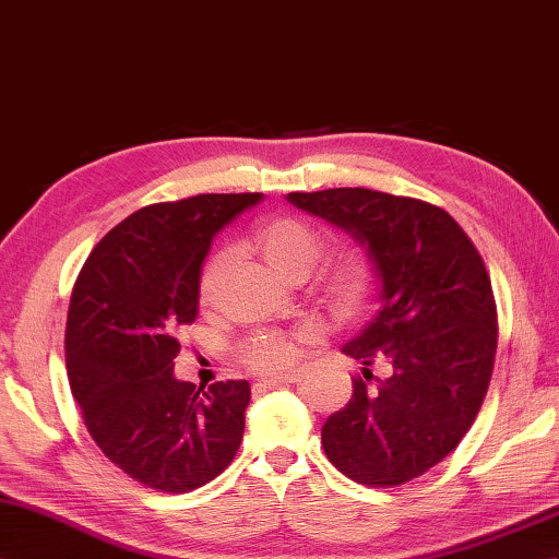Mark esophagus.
Segmentation results:
<instances>
[{"label":"esophagus","instance_id":"esophagus-1","mask_svg":"<svg viewBox=\"0 0 559 559\" xmlns=\"http://www.w3.org/2000/svg\"><path fill=\"white\" fill-rule=\"evenodd\" d=\"M298 381V373L296 371H286L280 376H270V379L263 381V385H282V383H296Z\"/></svg>","mask_w":559,"mask_h":559}]
</instances>
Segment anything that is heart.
<instances>
[{
  "mask_svg": "<svg viewBox=\"0 0 559 559\" xmlns=\"http://www.w3.org/2000/svg\"><path fill=\"white\" fill-rule=\"evenodd\" d=\"M251 247L284 280H306L326 251V235L308 218L277 214L261 221L251 233ZM230 251L218 249L202 265L198 296L202 306H214L221 296ZM373 263L367 253L350 251L331 263L320 277L322 304L336 320H353L365 310L373 292ZM239 355L255 371H284L298 359L296 343L280 331H259L247 338Z\"/></svg>",
  "mask_w": 559,
  "mask_h": 559,
  "instance_id": "obj_1",
  "label": "heart"
}]
</instances>
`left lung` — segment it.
Instances as JSON below:
<instances>
[{"label": "left lung", "instance_id": "1", "mask_svg": "<svg viewBox=\"0 0 559 559\" xmlns=\"http://www.w3.org/2000/svg\"><path fill=\"white\" fill-rule=\"evenodd\" d=\"M294 206L348 233L381 282V310L343 353L365 379L322 428L326 459L367 487L430 471L475 424L493 371L496 304L485 261L444 209L367 188L289 192ZM391 371L376 386L368 367Z\"/></svg>", "mask_w": 559, "mask_h": 559}]
</instances>
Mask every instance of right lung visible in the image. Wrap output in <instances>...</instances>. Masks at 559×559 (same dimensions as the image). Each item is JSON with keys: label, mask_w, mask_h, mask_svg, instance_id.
Wrapping results in <instances>:
<instances>
[{"label": "right lung", "mask_w": 559, "mask_h": 559, "mask_svg": "<svg viewBox=\"0 0 559 559\" xmlns=\"http://www.w3.org/2000/svg\"><path fill=\"white\" fill-rule=\"evenodd\" d=\"M261 200L194 194L143 206L100 239L74 282L66 326L72 397L103 454L150 489H198L242 444L249 383L178 381L174 357L178 329L198 317L211 239Z\"/></svg>", "instance_id": "add662e5"}]
</instances>
